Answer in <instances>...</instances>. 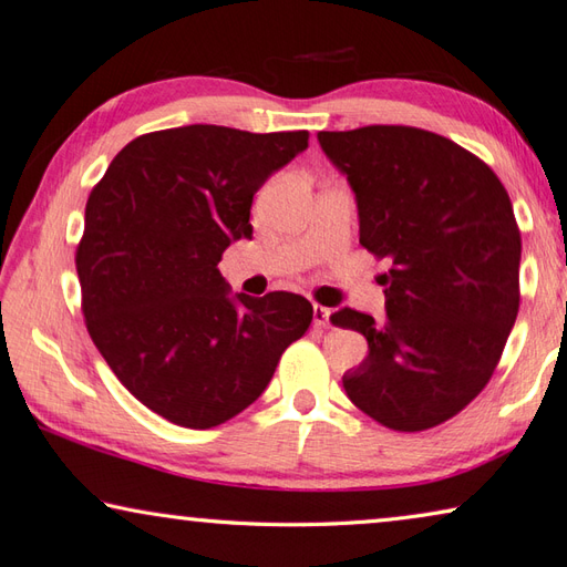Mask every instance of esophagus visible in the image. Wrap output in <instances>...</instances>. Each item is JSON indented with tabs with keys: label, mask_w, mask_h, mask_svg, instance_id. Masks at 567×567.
I'll return each mask as SVG.
<instances>
[{
	"label": "esophagus",
	"mask_w": 567,
	"mask_h": 567,
	"mask_svg": "<svg viewBox=\"0 0 567 567\" xmlns=\"http://www.w3.org/2000/svg\"><path fill=\"white\" fill-rule=\"evenodd\" d=\"M329 319H331V309L315 305V323H317V327H329Z\"/></svg>",
	"instance_id": "obj_1"
}]
</instances>
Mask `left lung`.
I'll return each instance as SVG.
<instances>
[{"mask_svg":"<svg viewBox=\"0 0 567 567\" xmlns=\"http://www.w3.org/2000/svg\"><path fill=\"white\" fill-rule=\"evenodd\" d=\"M317 138L353 189L360 246L392 260L380 277L388 317L331 315L368 339L343 390L388 429L439 426L483 392L519 311L522 234L507 189L473 153L424 128Z\"/></svg>","mask_w":567,"mask_h":567,"instance_id":"8db88e82","label":"left lung"}]
</instances>
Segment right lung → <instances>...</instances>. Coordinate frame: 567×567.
Instances as JSON below:
<instances>
[{
	"label": "right lung",
	"mask_w": 567,
	"mask_h": 567,
	"mask_svg": "<svg viewBox=\"0 0 567 567\" xmlns=\"http://www.w3.org/2000/svg\"><path fill=\"white\" fill-rule=\"evenodd\" d=\"M307 146L309 131H153L92 189L75 258L87 331L124 388L177 426L244 412L309 329L302 295H231L219 272L252 236V195Z\"/></svg>",
	"instance_id": "obj_1"
}]
</instances>
